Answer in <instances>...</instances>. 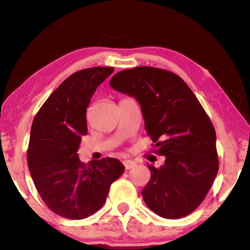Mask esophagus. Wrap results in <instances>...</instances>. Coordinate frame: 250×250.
<instances>
[{
    "instance_id": "esophagus-1",
    "label": "esophagus",
    "mask_w": 250,
    "mask_h": 250,
    "mask_svg": "<svg viewBox=\"0 0 250 250\" xmlns=\"http://www.w3.org/2000/svg\"><path fill=\"white\" fill-rule=\"evenodd\" d=\"M124 165L125 167V169H130L136 166V163L133 161H130V159H125V161H124Z\"/></svg>"
}]
</instances>
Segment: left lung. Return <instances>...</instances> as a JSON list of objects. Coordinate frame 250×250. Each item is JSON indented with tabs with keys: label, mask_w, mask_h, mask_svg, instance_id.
<instances>
[{
	"label": "left lung",
	"mask_w": 250,
	"mask_h": 250,
	"mask_svg": "<svg viewBox=\"0 0 250 250\" xmlns=\"http://www.w3.org/2000/svg\"><path fill=\"white\" fill-rule=\"evenodd\" d=\"M110 86L133 96L156 154L165 156L143 189L147 207L166 219L186 217L202 203L217 176L215 130L194 93L168 70L141 66L111 78Z\"/></svg>",
	"instance_id": "1"
}]
</instances>
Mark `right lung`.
<instances>
[{
    "label": "right lung",
    "mask_w": 250,
    "mask_h": 250,
    "mask_svg": "<svg viewBox=\"0 0 250 250\" xmlns=\"http://www.w3.org/2000/svg\"><path fill=\"white\" fill-rule=\"evenodd\" d=\"M114 68L92 67L67 77L40 107L31 125L28 167L46 206L67 219H85L100 210L125 166L106 157L86 164L78 158L87 133L86 109L100 84Z\"/></svg>",
    "instance_id": "obj_1"
}]
</instances>
